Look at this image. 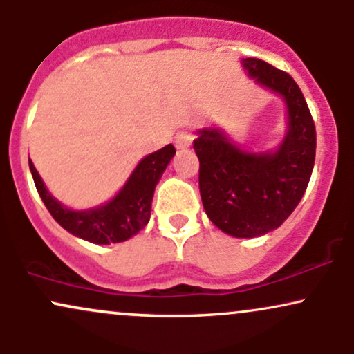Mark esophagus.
Returning a JSON list of instances; mask_svg holds the SVG:
<instances>
[{"label": "esophagus", "instance_id": "obj_1", "mask_svg": "<svg viewBox=\"0 0 354 354\" xmlns=\"http://www.w3.org/2000/svg\"><path fill=\"white\" fill-rule=\"evenodd\" d=\"M191 143H193V135L189 131H178L176 136H174V146L178 149L188 148Z\"/></svg>", "mask_w": 354, "mask_h": 354}]
</instances>
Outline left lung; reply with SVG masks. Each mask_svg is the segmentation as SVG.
Here are the masks:
<instances>
[{
    "mask_svg": "<svg viewBox=\"0 0 354 354\" xmlns=\"http://www.w3.org/2000/svg\"><path fill=\"white\" fill-rule=\"evenodd\" d=\"M245 68L261 86L283 96L288 131L273 153H248L216 128L198 131L200 193L214 226L234 238H254L283 225L301 201L316 153L315 121L301 89L288 73L258 58Z\"/></svg>",
    "mask_w": 354,
    "mask_h": 354,
    "instance_id": "8db88e82",
    "label": "left lung"
}]
</instances>
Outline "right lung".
Instances as JSON below:
<instances>
[{"mask_svg": "<svg viewBox=\"0 0 354 354\" xmlns=\"http://www.w3.org/2000/svg\"><path fill=\"white\" fill-rule=\"evenodd\" d=\"M174 153V146L166 145L165 148L148 154L138 163L126 185L111 201L84 211L64 208L46 189L31 160L30 169L44 206L64 230L95 245H109L126 241L145 228L151 214L154 188Z\"/></svg>", "mask_w": 354, "mask_h": 354, "instance_id": "right-lung-1", "label": "right lung"}]
</instances>
